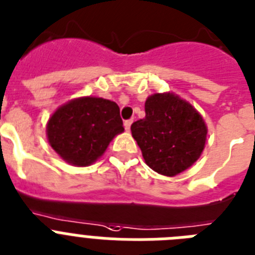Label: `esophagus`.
<instances>
[{"instance_id": "esophagus-1", "label": "esophagus", "mask_w": 255, "mask_h": 255, "mask_svg": "<svg viewBox=\"0 0 255 255\" xmlns=\"http://www.w3.org/2000/svg\"><path fill=\"white\" fill-rule=\"evenodd\" d=\"M131 124H132V119L124 121V128H126V131H129V129H131Z\"/></svg>"}]
</instances>
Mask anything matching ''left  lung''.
<instances>
[{"instance_id":"left-lung-1","label":"left lung","mask_w":255,"mask_h":255,"mask_svg":"<svg viewBox=\"0 0 255 255\" xmlns=\"http://www.w3.org/2000/svg\"><path fill=\"white\" fill-rule=\"evenodd\" d=\"M131 131L145 163L166 176L180 174L200 158L207 134L196 109L172 93L147 98L145 118L132 123Z\"/></svg>"}]
</instances>
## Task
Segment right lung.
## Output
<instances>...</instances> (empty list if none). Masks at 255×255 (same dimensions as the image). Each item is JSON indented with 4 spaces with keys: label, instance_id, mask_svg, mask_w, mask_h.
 Masks as SVG:
<instances>
[{
    "label": "right lung",
    "instance_id": "1",
    "mask_svg": "<svg viewBox=\"0 0 255 255\" xmlns=\"http://www.w3.org/2000/svg\"><path fill=\"white\" fill-rule=\"evenodd\" d=\"M124 131L119 106L96 97L70 101L49 119L48 140L68 163L88 166L101 157L115 134Z\"/></svg>",
    "mask_w": 255,
    "mask_h": 255
}]
</instances>
